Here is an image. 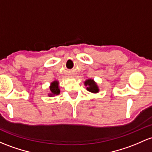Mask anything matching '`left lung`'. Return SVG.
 Listing matches in <instances>:
<instances>
[{
	"label": "left lung",
	"mask_w": 152,
	"mask_h": 152,
	"mask_svg": "<svg viewBox=\"0 0 152 152\" xmlns=\"http://www.w3.org/2000/svg\"><path fill=\"white\" fill-rule=\"evenodd\" d=\"M85 85H86V86H87V85L89 86L87 87V90L89 91L90 92L97 93L98 91H99V89H98L97 86H96V84H95V82L92 79H89L87 80V81H86Z\"/></svg>",
	"instance_id": "1"
}]
</instances>
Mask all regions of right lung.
I'll list each match as a JSON object with an SVG mask.
<instances>
[{"label":"right lung","mask_w":152,"mask_h":152,"mask_svg":"<svg viewBox=\"0 0 152 152\" xmlns=\"http://www.w3.org/2000/svg\"><path fill=\"white\" fill-rule=\"evenodd\" d=\"M50 89L51 91L50 95H58L60 94V89L58 87V81H54L51 84V86L50 87Z\"/></svg>","instance_id":"obj_1"}]
</instances>
